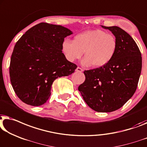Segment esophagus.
<instances>
[{
	"mask_svg": "<svg viewBox=\"0 0 147 147\" xmlns=\"http://www.w3.org/2000/svg\"><path fill=\"white\" fill-rule=\"evenodd\" d=\"M76 71H78V72H82L83 71V69L81 68V67H78L77 68H76Z\"/></svg>",
	"mask_w": 147,
	"mask_h": 147,
	"instance_id": "obj_1",
	"label": "esophagus"
}]
</instances>
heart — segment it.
<instances>
[{
  "label": "heart",
  "instance_id": "heart-1",
  "mask_svg": "<svg viewBox=\"0 0 147 147\" xmlns=\"http://www.w3.org/2000/svg\"><path fill=\"white\" fill-rule=\"evenodd\" d=\"M117 47L115 37L101 30L84 32L74 41L65 39L62 43L63 52L69 61L81 59L85 52L82 64L87 67L105 66L115 56Z\"/></svg>",
  "mask_w": 147,
  "mask_h": 147
}]
</instances>
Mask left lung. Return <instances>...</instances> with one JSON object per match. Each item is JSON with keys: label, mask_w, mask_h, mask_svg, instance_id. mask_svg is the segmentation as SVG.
Returning a JSON list of instances; mask_svg holds the SVG:
<instances>
[{"label": "left lung", "mask_w": 147, "mask_h": 147, "mask_svg": "<svg viewBox=\"0 0 147 147\" xmlns=\"http://www.w3.org/2000/svg\"><path fill=\"white\" fill-rule=\"evenodd\" d=\"M117 41V50L103 67L85 70L86 80L78 87L88 105L97 112H112L121 108L133 96L142 69L139 48L128 33L118 26H104Z\"/></svg>", "instance_id": "1"}]
</instances>
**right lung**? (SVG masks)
I'll list each match as a JSON object with an SVG mask.
<instances>
[{
  "instance_id": "add662e5",
  "label": "right lung",
  "mask_w": 147,
  "mask_h": 147,
  "mask_svg": "<svg viewBox=\"0 0 147 147\" xmlns=\"http://www.w3.org/2000/svg\"><path fill=\"white\" fill-rule=\"evenodd\" d=\"M72 32L60 25L41 22L32 27L16 42L9 67L10 82L18 98L32 106L47 101L58 78L77 68L62 53L64 38Z\"/></svg>"
}]
</instances>
